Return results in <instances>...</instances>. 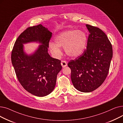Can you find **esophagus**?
<instances>
[{
    "label": "esophagus",
    "instance_id": "esophagus-1",
    "mask_svg": "<svg viewBox=\"0 0 123 123\" xmlns=\"http://www.w3.org/2000/svg\"><path fill=\"white\" fill-rule=\"evenodd\" d=\"M61 65H62V66L63 68H64V67H66V66L67 65V64L66 61H64V60L61 61Z\"/></svg>",
    "mask_w": 123,
    "mask_h": 123
}]
</instances>
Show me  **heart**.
I'll return each instance as SVG.
<instances>
[{
  "instance_id": "heart-1",
  "label": "heart",
  "mask_w": 123,
  "mask_h": 123,
  "mask_svg": "<svg viewBox=\"0 0 123 123\" xmlns=\"http://www.w3.org/2000/svg\"><path fill=\"white\" fill-rule=\"evenodd\" d=\"M55 44H49L51 52L55 57H59L62 51L59 47L64 48L66 54L71 57H77L84 51L87 43V35L81 30H69L61 32L54 38Z\"/></svg>"
}]
</instances>
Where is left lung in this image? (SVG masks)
I'll return each instance as SVG.
<instances>
[{
  "label": "left lung",
  "instance_id": "8db88e82",
  "mask_svg": "<svg viewBox=\"0 0 123 123\" xmlns=\"http://www.w3.org/2000/svg\"><path fill=\"white\" fill-rule=\"evenodd\" d=\"M86 27L90 33L86 49L68 64L74 87L82 92L93 91L102 84L109 73L113 56L111 43L104 32L89 24Z\"/></svg>",
  "mask_w": 123,
  "mask_h": 123
}]
</instances>
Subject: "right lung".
I'll use <instances>...</instances> for the list:
<instances>
[{
	"label": "right lung",
	"instance_id": "1",
	"mask_svg": "<svg viewBox=\"0 0 123 123\" xmlns=\"http://www.w3.org/2000/svg\"><path fill=\"white\" fill-rule=\"evenodd\" d=\"M52 33L41 24L27 27L18 36L11 52V62L18 81L25 90L38 97L47 96L54 90L61 61L48 53ZM39 41L42 45L28 56L23 50V44Z\"/></svg>",
	"mask_w": 123,
	"mask_h": 123
}]
</instances>
